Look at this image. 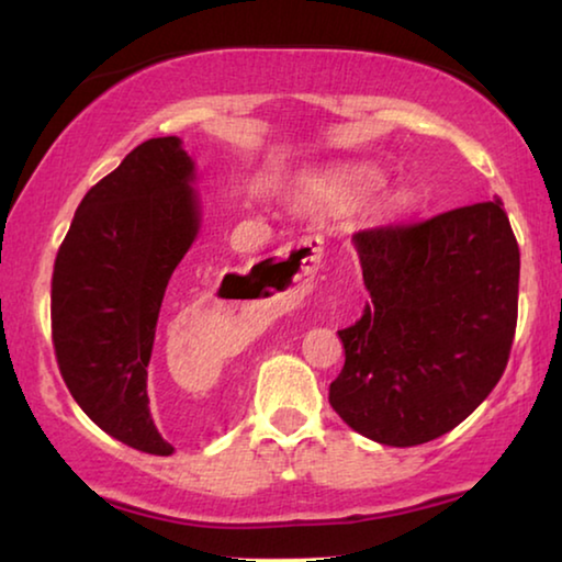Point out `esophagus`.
<instances>
[{"label":"esophagus","mask_w":562,"mask_h":562,"mask_svg":"<svg viewBox=\"0 0 562 562\" xmlns=\"http://www.w3.org/2000/svg\"><path fill=\"white\" fill-rule=\"evenodd\" d=\"M289 254L296 256V266H293V271H296L293 273V286L301 291H308L311 286H314L318 263H322V240L304 238L293 246H283L281 251H276V258L271 263H283L289 258ZM263 276L269 279V276H273V271L266 269Z\"/></svg>","instance_id":"1"}]
</instances>
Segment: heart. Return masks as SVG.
<instances>
[{"mask_svg": "<svg viewBox=\"0 0 562 562\" xmlns=\"http://www.w3.org/2000/svg\"><path fill=\"white\" fill-rule=\"evenodd\" d=\"M353 186H376V178L374 176H353L351 178ZM329 195V191H326V186H311L308 191V198L311 201H322V198ZM407 205V198H396V209H404Z\"/></svg>", "mask_w": 562, "mask_h": 562, "instance_id": "heart-1", "label": "heart"}]
</instances>
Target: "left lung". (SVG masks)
Here are the masks:
<instances>
[{
	"label": "left lung",
	"instance_id": "obj_1",
	"mask_svg": "<svg viewBox=\"0 0 562 562\" xmlns=\"http://www.w3.org/2000/svg\"><path fill=\"white\" fill-rule=\"evenodd\" d=\"M369 301L339 331L329 386L347 425L390 447L442 437L487 400L510 359L520 248L503 201L353 233Z\"/></svg>",
	"mask_w": 562,
	"mask_h": 562
}]
</instances>
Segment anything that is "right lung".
Instances as JSON below:
<instances>
[{"instance_id":"right-lung-1","label":"right lung","mask_w":562,"mask_h":562,"mask_svg":"<svg viewBox=\"0 0 562 562\" xmlns=\"http://www.w3.org/2000/svg\"><path fill=\"white\" fill-rule=\"evenodd\" d=\"M180 137L125 155L77 205L52 271V344L82 412L133 450L168 457L150 417L148 364L162 296L201 228Z\"/></svg>"}]
</instances>
